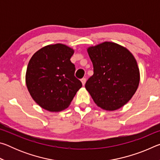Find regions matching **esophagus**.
I'll use <instances>...</instances> for the list:
<instances>
[{
	"label": "esophagus",
	"instance_id": "1",
	"mask_svg": "<svg viewBox=\"0 0 160 160\" xmlns=\"http://www.w3.org/2000/svg\"><path fill=\"white\" fill-rule=\"evenodd\" d=\"M81 82H82V85H85V82H86V79H85V78H82V79H81Z\"/></svg>",
	"mask_w": 160,
	"mask_h": 160
}]
</instances>
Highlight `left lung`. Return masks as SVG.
Listing matches in <instances>:
<instances>
[{"instance_id": "8db88e82", "label": "left lung", "mask_w": 160, "mask_h": 160, "mask_svg": "<svg viewBox=\"0 0 160 160\" xmlns=\"http://www.w3.org/2000/svg\"><path fill=\"white\" fill-rule=\"evenodd\" d=\"M94 74L85 84L97 107L115 111L127 104L138 88L140 70L128 49L114 42H104L87 48Z\"/></svg>"}]
</instances>
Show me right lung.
Wrapping results in <instances>:
<instances>
[{
	"label": "right lung",
	"instance_id": "add662e5",
	"mask_svg": "<svg viewBox=\"0 0 160 160\" xmlns=\"http://www.w3.org/2000/svg\"><path fill=\"white\" fill-rule=\"evenodd\" d=\"M73 53V48L65 44H50L38 50L29 60L26 85L32 98L42 109L51 112L66 109L82 88L70 61Z\"/></svg>",
	"mask_w": 160,
	"mask_h": 160
}]
</instances>
